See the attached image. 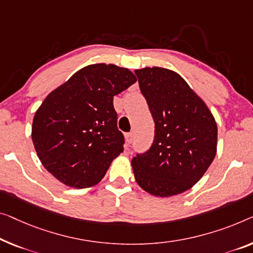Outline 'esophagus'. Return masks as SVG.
Here are the masks:
<instances>
[{
  "label": "esophagus",
  "mask_w": 253,
  "mask_h": 253,
  "mask_svg": "<svg viewBox=\"0 0 253 253\" xmlns=\"http://www.w3.org/2000/svg\"><path fill=\"white\" fill-rule=\"evenodd\" d=\"M126 141H127L128 144H131V143H133V141H134V133H133V131H131V133L126 134Z\"/></svg>",
  "instance_id": "34e87169"
}]
</instances>
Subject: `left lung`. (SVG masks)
Returning <instances> with one entry per match:
<instances>
[{
    "label": "left lung",
    "instance_id": "left-lung-1",
    "mask_svg": "<svg viewBox=\"0 0 253 253\" xmlns=\"http://www.w3.org/2000/svg\"><path fill=\"white\" fill-rule=\"evenodd\" d=\"M154 122L150 149L131 160L135 179L156 197H171L199 182L216 156L217 125L203 101L174 71L135 70Z\"/></svg>",
    "mask_w": 253,
    "mask_h": 253
}]
</instances>
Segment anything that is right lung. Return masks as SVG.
I'll return each instance as SVG.
<instances>
[{"instance_id":"1","label":"right lung","mask_w":253,"mask_h":253,"mask_svg":"<svg viewBox=\"0 0 253 253\" xmlns=\"http://www.w3.org/2000/svg\"><path fill=\"white\" fill-rule=\"evenodd\" d=\"M134 83L126 68L97 63L48 94L34 117L32 138L41 163L56 179L85 188L103 178L125 144L114 96Z\"/></svg>"}]
</instances>
